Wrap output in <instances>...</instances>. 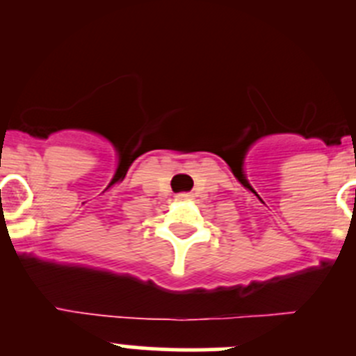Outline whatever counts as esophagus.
Listing matches in <instances>:
<instances>
[{
    "instance_id": "1",
    "label": "esophagus",
    "mask_w": 356,
    "mask_h": 356,
    "mask_svg": "<svg viewBox=\"0 0 356 356\" xmlns=\"http://www.w3.org/2000/svg\"><path fill=\"white\" fill-rule=\"evenodd\" d=\"M193 196L189 195V193H181V195L175 196V200H191Z\"/></svg>"
}]
</instances>
